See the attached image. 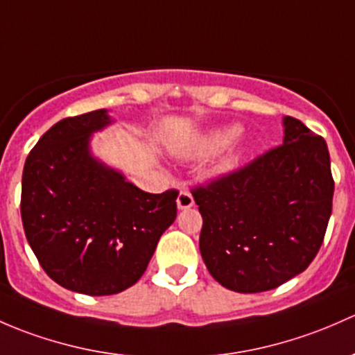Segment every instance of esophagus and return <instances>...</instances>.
I'll use <instances>...</instances> for the list:
<instances>
[{"instance_id": "1", "label": "esophagus", "mask_w": 355, "mask_h": 355, "mask_svg": "<svg viewBox=\"0 0 355 355\" xmlns=\"http://www.w3.org/2000/svg\"><path fill=\"white\" fill-rule=\"evenodd\" d=\"M195 205L191 193L189 191H181L178 195V208L179 210H186V208H191Z\"/></svg>"}]
</instances>
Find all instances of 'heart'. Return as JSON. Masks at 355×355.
<instances>
[{
  "label": "heart",
  "instance_id": "b5f03b06",
  "mask_svg": "<svg viewBox=\"0 0 355 355\" xmlns=\"http://www.w3.org/2000/svg\"><path fill=\"white\" fill-rule=\"evenodd\" d=\"M243 133V128L239 124H227V126L217 128V130H211L207 137L196 147V153H217L224 148H227L229 145H232L237 138ZM237 164V153H232L227 159L222 160V164L218 166V173H229L234 169Z\"/></svg>",
  "mask_w": 355,
  "mask_h": 355
}]
</instances>
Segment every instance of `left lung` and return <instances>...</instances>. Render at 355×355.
I'll return each instance as SVG.
<instances>
[{
    "mask_svg": "<svg viewBox=\"0 0 355 355\" xmlns=\"http://www.w3.org/2000/svg\"><path fill=\"white\" fill-rule=\"evenodd\" d=\"M334 186L327 141L286 116L280 147L193 189L210 275L225 288L254 294L304 272L323 243Z\"/></svg>",
    "mask_w": 355,
    "mask_h": 355,
    "instance_id": "obj_1",
    "label": "left lung"
}]
</instances>
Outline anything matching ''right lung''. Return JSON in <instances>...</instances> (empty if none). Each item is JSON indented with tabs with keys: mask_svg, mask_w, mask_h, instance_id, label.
<instances>
[{
	"mask_svg": "<svg viewBox=\"0 0 355 355\" xmlns=\"http://www.w3.org/2000/svg\"><path fill=\"white\" fill-rule=\"evenodd\" d=\"M107 109L61 119L25 160L21 222L44 272L61 287L111 295L140 280L176 220V189L141 191L92 153Z\"/></svg>",
	"mask_w": 355,
	"mask_h": 355,
	"instance_id": "right-lung-1",
	"label": "right lung"
}]
</instances>
